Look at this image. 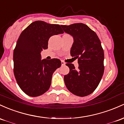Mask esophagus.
Masks as SVG:
<instances>
[{
    "instance_id": "obj_1",
    "label": "esophagus",
    "mask_w": 124,
    "mask_h": 124,
    "mask_svg": "<svg viewBox=\"0 0 124 124\" xmlns=\"http://www.w3.org/2000/svg\"><path fill=\"white\" fill-rule=\"evenodd\" d=\"M66 64V62H63V61H62V66H64V65Z\"/></svg>"
}]
</instances>
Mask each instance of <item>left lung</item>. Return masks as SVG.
<instances>
[{
  "instance_id": "left-lung-1",
  "label": "left lung",
  "mask_w": 124,
  "mask_h": 124,
  "mask_svg": "<svg viewBox=\"0 0 124 124\" xmlns=\"http://www.w3.org/2000/svg\"><path fill=\"white\" fill-rule=\"evenodd\" d=\"M61 26L73 37L70 54L78 58L79 64L77 70L73 64H66L70 72L64 77L65 84L74 95L87 96L97 88L103 76L104 54L101 41L95 32L83 23Z\"/></svg>"
}]
</instances>
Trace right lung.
I'll list each match as a JSON object with an SVG mask.
<instances>
[{"label": "right lung", "instance_id": "1", "mask_svg": "<svg viewBox=\"0 0 124 124\" xmlns=\"http://www.w3.org/2000/svg\"><path fill=\"white\" fill-rule=\"evenodd\" d=\"M59 24L35 21L22 32L13 52L14 74L21 90L31 97L43 94L50 87L53 74L62 65L59 59L41 60L51 36L62 34Z\"/></svg>", "mask_w": 124, "mask_h": 124}]
</instances>
